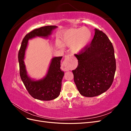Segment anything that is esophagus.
Masks as SVG:
<instances>
[{
  "mask_svg": "<svg viewBox=\"0 0 131 131\" xmlns=\"http://www.w3.org/2000/svg\"><path fill=\"white\" fill-rule=\"evenodd\" d=\"M70 56H69V55H67V56H66L65 59H64V61H63L62 63V68L65 71L69 70L72 69V67H71L70 64Z\"/></svg>",
  "mask_w": 131,
  "mask_h": 131,
  "instance_id": "obj_1",
  "label": "esophagus"
}]
</instances>
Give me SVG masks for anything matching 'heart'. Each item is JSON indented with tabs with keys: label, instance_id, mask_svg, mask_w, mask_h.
I'll return each instance as SVG.
<instances>
[{
	"label": "heart",
	"instance_id": "1",
	"mask_svg": "<svg viewBox=\"0 0 131 131\" xmlns=\"http://www.w3.org/2000/svg\"><path fill=\"white\" fill-rule=\"evenodd\" d=\"M92 33L88 28L71 29L63 31L60 36V44L62 46H70L74 53L84 50L90 42Z\"/></svg>",
	"mask_w": 131,
	"mask_h": 131
}]
</instances>
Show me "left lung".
Returning a JSON list of instances; mask_svg holds the SVG:
<instances>
[{"label":"left lung","instance_id":"8db88e82","mask_svg":"<svg viewBox=\"0 0 131 131\" xmlns=\"http://www.w3.org/2000/svg\"><path fill=\"white\" fill-rule=\"evenodd\" d=\"M75 56L78 66L72 72L81 95L97 96L110 88L115 73L116 60L112 43L104 32L95 29L92 41Z\"/></svg>","mask_w":131,"mask_h":131}]
</instances>
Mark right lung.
Segmentation results:
<instances>
[{"label":"right lung","instance_id":"obj_1","mask_svg":"<svg viewBox=\"0 0 131 131\" xmlns=\"http://www.w3.org/2000/svg\"><path fill=\"white\" fill-rule=\"evenodd\" d=\"M56 28V26H47L31 30L23 38L18 52L19 74L21 80L30 96L39 100H52L60 94L62 80L64 76V72L60 68L62 57L52 58L46 76L42 80L34 81L31 80L27 74L23 61L25 50L29 39L35 37H47Z\"/></svg>","mask_w":131,"mask_h":131}]
</instances>
